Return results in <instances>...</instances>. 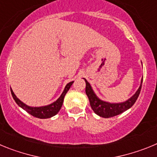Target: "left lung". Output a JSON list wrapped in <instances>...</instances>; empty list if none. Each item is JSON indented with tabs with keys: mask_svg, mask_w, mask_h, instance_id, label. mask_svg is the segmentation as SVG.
<instances>
[{
	"mask_svg": "<svg viewBox=\"0 0 157 157\" xmlns=\"http://www.w3.org/2000/svg\"><path fill=\"white\" fill-rule=\"evenodd\" d=\"M142 81H143V78H141L139 88L136 91L135 94L128 100L123 101V102H120V103H110V102L100 99L98 96L96 95L92 86L87 82L86 79H85L86 94L89 98L91 108L96 114L103 118L113 117V116L121 114L123 112L128 110L134 105L135 101L138 99L140 92H141Z\"/></svg>",
	"mask_w": 157,
	"mask_h": 157,
	"instance_id": "left-lung-1",
	"label": "left lung"
}]
</instances>
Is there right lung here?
Wrapping results in <instances>:
<instances>
[{
  "instance_id": "right-lung-1",
  "label": "right lung",
  "mask_w": 157,
  "mask_h": 157,
  "mask_svg": "<svg viewBox=\"0 0 157 157\" xmlns=\"http://www.w3.org/2000/svg\"><path fill=\"white\" fill-rule=\"evenodd\" d=\"M74 81L71 82L67 83L65 86L64 90H63V93L61 95L59 96V98L56 100V101L52 102V104H49L48 105H45V106H40V107H31L27 105L24 104L23 101H21L19 98L16 96V94H14L13 90L11 88V93H12V98L15 100L18 105L20 108L27 112L31 116H34V117L39 118V119H48V118H51L56 115L59 112V111L61 109L62 105L63 102V98H64L65 95H66L67 92L69 90V89L71 88V85L73 84Z\"/></svg>"
}]
</instances>
